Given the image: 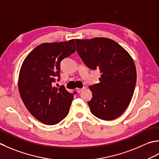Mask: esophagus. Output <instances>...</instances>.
<instances>
[{
	"label": "esophagus",
	"mask_w": 159,
	"mask_h": 159,
	"mask_svg": "<svg viewBox=\"0 0 159 159\" xmlns=\"http://www.w3.org/2000/svg\"><path fill=\"white\" fill-rule=\"evenodd\" d=\"M84 88H77V89H76V90H77V93H81V92L82 91V90H84Z\"/></svg>",
	"instance_id": "1"
}]
</instances>
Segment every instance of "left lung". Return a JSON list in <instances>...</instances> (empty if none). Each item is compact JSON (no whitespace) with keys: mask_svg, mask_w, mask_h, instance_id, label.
Here are the masks:
<instances>
[{"mask_svg":"<svg viewBox=\"0 0 159 159\" xmlns=\"http://www.w3.org/2000/svg\"><path fill=\"white\" fill-rule=\"evenodd\" d=\"M77 51L84 64L99 70V83L89 86L90 112L102 120L119 117L130 102L137 82L135 64L128 51L106 38L75 39Z\"/></svg>","mask_w":159,"mask_h":159,"instance_id":"left-lung-1","label":"left lung"}]
</instances>
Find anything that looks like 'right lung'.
Returning <instances> with one entry per match:
<instances>
[{
    "mask_svg": "<svg viewBox=\"0 0 159 159\" xmlns=\"http://www.w3.org/2000/svg\"><path fill=\"white\" fill-rule=\"evenodd\" d=\"M76 50L75 40L43 43L26 57L20 70L18 89L26 108L38 121L56 125L69 114L76 93L59 89L53 83L60 80V62Z\"/></svg>",
    "mask_w": 159,
    "mask_h": 159,
    "instance_id": "right-lung-1",
    "label": "right lung"
}]
</instances>
